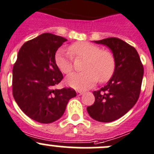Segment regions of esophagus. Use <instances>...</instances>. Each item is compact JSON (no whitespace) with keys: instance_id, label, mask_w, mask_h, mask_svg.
<instances>
[{"instance_id":"obj_1","label":"esophagus","mask_w":154,"mask_h":154,"mask_svg":"<svg viewBox=\"0 0 154 154\" xmlns=\"http://www.w3.org/2000/svg\"><path fill=\"white\" fill-rule=\"evenodd\" d=\"M77 95H78V96L82 95V94H83V91H77Z\"/></svg>"}]
</instances>
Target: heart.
I'll return each mask as SVG.
<instances>
[{
    "instance_id": "obj_1",
    "label": "heart",
    "mask_w": 154,
    "mask_h": 154,
    "mask_svg": "<svg viewBox=\"0 0 154 154\" xmlns=\"http://www.w3.org/2000/svg\"><path fill=\"white\" fill-rule=\"evenodd\" d=\"M73 58L86 60L82 72H74L66 77V83L76 89H86L94 86L98 80L104 83L113 75L116 60L113 54L107 50L89 42H80L71 45L68 52L60 48L56 52L54 61L57 67L63 74L73 69Z\"/></svg>"
}]
</instances>
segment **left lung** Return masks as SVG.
<instances>
[{"mask_svg":"<svg viewBox=\"0 0 154 154\" xmlns=\"http://www.w3.org/2000/svg\"><path fill=\"white\" fill-rule=\"evenodd\" d=\"M109 48L116 60L114 74L106 86L93 91L95 100L87 107L94 120L111 122L120 119L133 108L141 91L144 68L137 51L119 38L94 41Z\"/></svg>","mask_w":154,"mask_h":154,"instance_id":"1","label":"left lung"}]
</instances>
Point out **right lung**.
Returning <instances> with one entry per match:
<instances>
[{
  "instance_id": "1",
  "label": "right lung",
  "mask_w": 154,
  "mask_h": 154,
  "mask_svg": "<svg viewBox=\"0 0 154 154\" xmlns=\"http://www.w3.org/2000/svg\"><path fill=\"white\" fill-rule=\"evenodd\" d=\"M67 39L45 32L26 42L18 51L12 69V94L18 106L32 120L49 124L63 116L74 89L54 87L63 75L54 56Z\"/></svg>"
}]
</instances>
